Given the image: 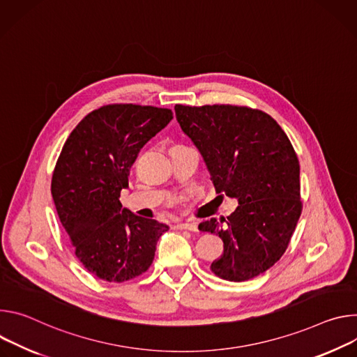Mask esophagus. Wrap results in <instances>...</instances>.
Listing matches in <instances>:
<instances>
[{
  "instance_id": "obj_1",
  "label": "esophagus",
  "mask_w": 357,
  "mask_h": 357,
  "mask_svg": "<svg viewBox=\"0 0 357 357\" xmlns=\"http://www.w3.org/2000/svg\"><path fill=\"white\" fill-rule=\"evenodd\" d=\"M176 228L177 229H188V231H192V232L199 231V228H197L195 222H177Z\"/></svg>"
}]
</instances>
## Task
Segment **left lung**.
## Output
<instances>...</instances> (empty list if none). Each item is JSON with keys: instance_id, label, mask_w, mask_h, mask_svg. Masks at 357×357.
<instances>
[{"instance_id": "obj_1", "label": "left lung", "mask_w": 357, "mask_h": 357, "mask_svg": "<svg viewBox=\"0 0 357 357\" xmlns=\"http://www.w3.org/2000/svg\"><path fill=\"white\" fill-rule=\"evenodd\" d=\"M174 110L183 132L203 154L215 192L240 204L227 218L199 225L224 243V254L210 269L231 282L252 280L284 255L302 213L294 146L259 109L176 105Z\"/></svg>"}]
</instances>
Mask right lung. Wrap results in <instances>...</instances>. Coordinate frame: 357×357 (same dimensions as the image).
<instances>
[{
    "instance_id": "obj_1",
    "label": "right lung",
    "mask_w": 357,
    "mask_h": 357,
    "mask_svg": "<svg viewBox=\"0 0 357 357\" xmlns=\"http://www.w3.org/2000/svg\"><path fill=\"white\" fill-rule=\"evenodd\" d=\"M172 119L170 109L105 105L86 114L62 147L52 199L76 258L99 280L119 284L146 272L169 229L122 208L119 199L139 151Z\"/></svg>"
}]
</instances>
